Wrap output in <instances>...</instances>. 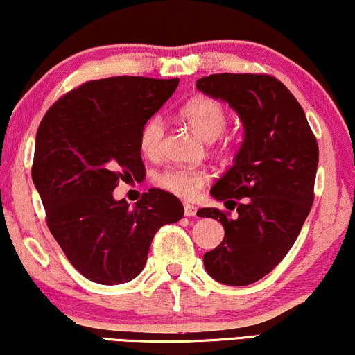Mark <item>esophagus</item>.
<instances>
[{"label":"esophagus","mask_w":355,"mask_h":355,"mask_svg":"<svg viewBox=\"0 0 355 355\" xmlns=\"http://www.w3.org/2000/svg\"><path fill=\"white\" fill-rule=\"evenodd\" d=\"M183 210H185V217H195L197 215V207L191 205V203H185Z\"/></svg>","instance_id":"obj_1"}]
</instances>
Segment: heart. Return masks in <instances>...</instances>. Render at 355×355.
<instances>
[{
	"label": "heart",
	"mask_w": 355,
	"mask_h": 355,
	"mask_svg": "<svg viewBox=\"0 0 355 355\" xmlns=\"http://www.w3.org/2000/svg\"><path fill=\"white\" fill-rule=\"evenodd\" d=\"M180 115L187 125L202 137L211 141L225 132L227 112L217 100L209 96H195L187 101L180 110ZM164 138V120L153 116L146 121L140 135V150L145 157H158ZM158 187L177 195V197L190 198L197 197L205 183L209 182V173L203 168H189V166H168L155 178Z\"/></svg>",
	"instance_id": "b5f03b06"
}]
</instances>
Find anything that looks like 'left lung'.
Returning <instances> with one entry per match:
<instances>
[{"label": "left lung", "mask_w": 355, "mask_h": 355, "mask_svg": "<svg viewBox=\"0 0 355 355\" xmlns=\"http://www.w3.org/2000/svg\"><path fill=\"white\" fill-rule=\"evenodd\" d=\"M197 88L229 103L243 125L234 165L210 190L239 215L197 211L225 230L222 243L203 255L205 270L242 287L274 270L299 237L313 202L319 146L299 101L274 76L220 73L197 80Z\"/></svg>", "instance_id": "8db88e82"}]
</instances>
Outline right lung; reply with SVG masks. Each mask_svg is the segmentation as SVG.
<instances>
[{
  "label": "right lung",
  "instance_id": "right-lung-1",
  "mask_svg": "<svg viewBox=\"0 0 355 355\" xmlns=\"http://www.w3.org/2000/svg\"><path fill=\"white\" fill-rule=\"evenodd\" d=\"M177 87L178 78L87 81L61 96L38 126L31 177L48 229L92 282L135 279L153 235L183 217V205L168 191L150 189L133 207L113 197L118 182L145 173L141 130Z\"/></svg>",
  "mask_w": 355,
  "mask_h": 355
}]
</instances>
